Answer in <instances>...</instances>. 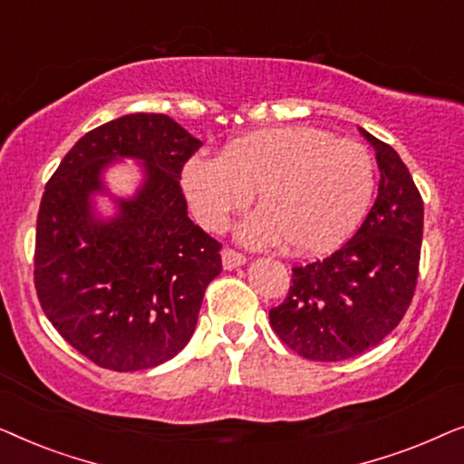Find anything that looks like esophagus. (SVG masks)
<instances>
[{"label": "esophagus", "mask_w": 464, "mask_h": 464, "mask_svg": "<svg viewBox=\"0 0 464 464\" xmlns=\"http://www.w3.org/2000/svg\"><path fill=\"white\" fill-rule=\"evenodd\" d=\"M245 262H246L245 253L232 249V246H224V251H221V264H224L226 270L238 268V266H243Z\"/></svg>", "instance_id": "34e87169"}]
</instances>
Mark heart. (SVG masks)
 Here are the masks:
<instances>
[{"label":"heart","mask_w":464,"mask_h":464,"mask_svg":"<svg viewBox=\"0 0 464 464\" xmlns=\"http://www.w3.org/2000/svg\"><path fill=\"white\" fill-rule=\"evenodd\" d=\"M373 186L365 145L313 126L256 130L221 158L196 156L183 170L189 205L208 230H224L257 192L262 211L238 226V238L251 246L285 240L304 256L338 246L363 219Z\"/></svg>","instance_id":"b5f03b06"}]
</instances>
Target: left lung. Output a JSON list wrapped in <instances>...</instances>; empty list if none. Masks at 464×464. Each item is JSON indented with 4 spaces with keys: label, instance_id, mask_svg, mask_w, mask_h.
I'll return each instance as SVG.
<instances>
[{
    "label": "left lung",
    "instance_id": "1",
    "mask_svg": "<svg viewBox=\"0 0 464 464\" xmlns=\"http://www.w3.org/2000/svg\"><path fill=\"white\" fill-rule=\"evenodd\" d=\"M376 150L378 198L354 237L332 256L291 268L270 325L310 361H344L378 346L408 313L418 283L424 202L389 143L359 129Z\"/></svg>",
    "mask_w": 464,
    "mask_h": 464
}]
</instances>
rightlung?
Masks as SVG:
<instances>
[{"label": "right lung", "mask_w": 464, "mask_h": 464, "mask_svg": "<svg viewBox=\"0 0 464 464\" xmlns=\"http://www.w3.org/2000/svg\"><path fill=\"white\" fill-rule=\"evenodd\" d=\"M198 139L164 113H129L86 132L50 177L35 230L34 283L44 314L75 351L113 372L150 370L192 338L221 243L194 226L181 170ZM118 157L144 160L135 199L111 222L90 196Z\"/></svg>", "instance_id": "1"}]
</instances>
